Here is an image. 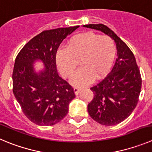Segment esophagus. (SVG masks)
<instances>
[{
    "mask_svg": "<svg viewBox=\"0 0 152 152\" xmlns=\"http://www.w3.org/2000/svg\"><path fill=\"white\" fill-rule=\"evenodd\" d=\"M73 91H74L75 94H76V95H78L79 92L81 91V89L80 88H73Z\"/></svg>",
    "mask_w": 152,
    "mask_h": 152,
    "instance_id": "1",
    "label": "esophagus"
}]
</instances>
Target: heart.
I'll return each mask as SVG.
<instances>
[{
	"label": "heart",
	"mask_w": 152,
	"mask_h": 152,
	"mask_svg": "<svg viewBox=\"0 0 152 152\" xmlns=\"http://www.w3.org/2000/svg\"><path fill=\"white\" fill-rule=\"evenodd\" d=\"M116 54L114 40L91 31L72 37L66 49L57 52L56 64L64 77L73 76L80 61L82 67L70 83L76 87L89 86L94 79H101L111 68Z\"/></svg>",
	"instance_id": "heart-1"
}]
</instances>
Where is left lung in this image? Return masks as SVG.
Instances as JSON below:
<instances>
[{
  "label": "left lung",
  "instance_id": "8db88e82",
  "mask_svg": "<svg viewBox=\"0 0 152 152\" xmlns=\"http://www.w3.org/2000/svg\"><path fill=\"white\" fill-rule=\"evenodd\" d=\"M100 31L114 40L117 49L115 63L106 78L91 88L94 98L88 105L92 118L102 125H115L133 113L139 101L142 79L134 54L128 46L106 25H83Z\"/></svg>",
  "mask_w": 152,
  "mask_h": 152
}]
</instances>
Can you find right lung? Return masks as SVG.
<instances>
[{"label":"right lung","instance_id":"obj_1","mask_svg":"<svg viewBox=\"0 0 152 152\" xmlns=\"http://www.w3.org/2000/svg\"><path fill=\"white\" fill-rule=\"evenodd\" d=\"M79 26L42 31L31 39L17 55L12 72L15 99L30 121L40 126L57 124L66 115L73 88L60 77L56 53L62 41ZM44 68L36 71L34 64Z\"/></svg>","mask_w":152,"mask_h":152}]
</instances>
